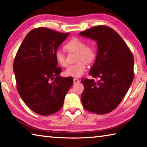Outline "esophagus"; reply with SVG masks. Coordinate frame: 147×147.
I'll return each instance as SVG.
<instances>
[{
	"mask_svg": "<svg viewBox=\"0 0 147 147\" xmlns=\"http://www.w3.org/2000/svg\"><path fill=\"white\" fill-rule=\"evenodd\" d=\"M73 82H74V84H77V83L80 82V80L78 79H77L76 78H73Z\"/></svg>",
	"mask_w": 147,
	"mask_h": 147,
	"instance_id": "1",
	"label": "esophagus"
}]
</instances>
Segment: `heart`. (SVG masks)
<instances>
[{
    "instance_id": "1",
    "label": "heart",
    "mask_w": 147,
    "mask_h": 147,
    "mask_svg": "<svg viewBox=\"0 0 147 147\" xmlns=\"http://www.w3.org/2000/svg\"><path fill=\"white\" fill-rule=\"evenodd\" d=\"M69 53H76L75 61H78L73 65L69 66L65 71V75L67 76L79 77L85 73L86 63H93L96 58V49L93 45L87 44L78 38H73L65 45ZM55 58L59 65L62 67L67 66L66 57L61 51L58 50L55 53Z\"/></svg>"
}]
</instances>
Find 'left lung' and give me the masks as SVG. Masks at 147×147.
Returning <instances> with one entry per match:
<instances>
[{
  "mask_svg": "<svg viewBox=\"0 0 147 147\" xmlns=\"http://www.w3.org/2000/svg\"><path fill=\"white\" fill-rule=\"evenodd\" d=\"M80 36L96 41V59L89 74L99 78L96 82L81 80L84 86L82 103L90 112L109 113L121 103L133 82V54L117 32L109 26H94Z\"/></svg>",
  "mask_w": 147,
  "mask_h": 147,
  "instance_id": "obj_1",
  "label": "left lung"
}]
</instances>
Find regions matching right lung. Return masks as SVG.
I'll use <instances>...</instances> for the list:
<instances>
[{
  "mask_svg": "<svg viewBox=\"0 0 147 147\" xmlns=\"http://www.w3.org/2000/svg\"><path fill=\"white\" fill-rule=\"evenodd\" d=\"M69 33L43 28L26 35L13 61L17 91L35 113L49 115L63 106L65 97L73 84L72 77H61L55 58L59 46Z\"/></svg>",
  "mask_w": 147,
  "mask_h": 147,
  "instance_id": "add662e5",
  "label": "right lung"
}]
</instances>
